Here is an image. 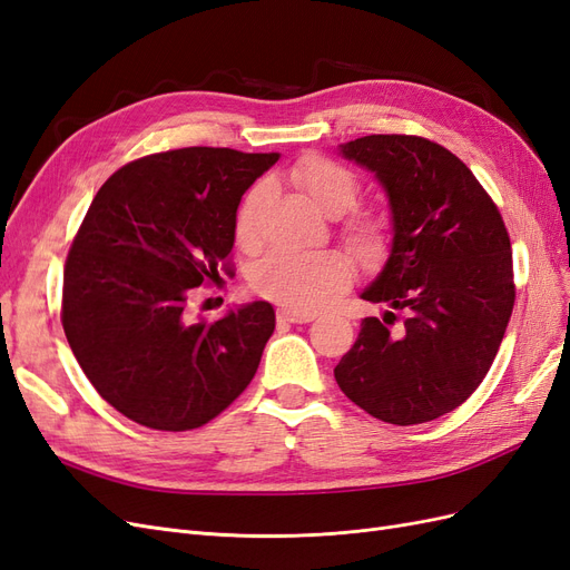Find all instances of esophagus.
<instances>
[{
  "label": "esophagus",
  "mask_w": 570,
  "mask_h": 570,
  "mask_svg": "<svg viewBox=\"0 0 570 570\" xmlns=\"http://www.w3.org/2000/svg\"><path fill=\"white\" fill-rule=\"evenodd\" d=\"M316 314L314 312H295V308H278V321L285 323H308L314 321Z\"/></svg>",
  "instance_id": "esophagus-1"
}]
</instances>
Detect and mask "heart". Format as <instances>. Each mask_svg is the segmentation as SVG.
Returning <instances> with one entry per match:
<instances>
[{"mask_svg":"<svg viewBox=\"0 0 570 570\" xmlns=\"http://www.w3.org/2000/svg\"><path fill=\"white\" fill-rule=\"evenodd\" d=\"M289 180L325 216L347 214L358 199L361 185L350 168L325 157H306L289 170ZM264 202V187L245 195L235 214V239L243 247L254 243V218ZM344 243L352 252L375 262L390 243V220L377 212H356L344 220ZM350 262L337 252H268L252 271V287L295 312H316L340 289L350 285Z\"/></svg>","mask_w":570,"mask_h":570,"instance_id":"heart-1","label":"heart"}]
</instances>
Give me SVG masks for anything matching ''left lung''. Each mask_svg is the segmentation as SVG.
Instances as JSON below:
<instances>
[{
	"mask_svg": "<svg viewBox=\"0 0 570 570\" xmlns=\"http://www.w3.org/2000/svg\"><path fill=\"white\" fill-rule=\"evenodd\" d=\"M371 170L392 212L383 271L361 299L368 316L335 381L371 416L435 421L488 375L513 312L511 243L502 214L450 149L416 135H366L340 145Z\"/></svg>",
	"mask_w": 570,
	"mask_h": 570,
	"instance_id": "left-lung-1",
	"label": "left lung"
}]
</instances>
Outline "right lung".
Instances as JSON below:
<instances>
[{
	"mask_svg": "<svg viewBox=\"0 0 570 570\" xmlns=\"http://www.w3.org/2000/svg\"><path fill=\"white\" fill-rule=\"evenodd\" d=\"M278 159L170 149L130 161L99 187L66 258L61 323L82 373L130 421L183 433L252 383L275 331L273 306L252 302L193 321L187 299L218 278L239 199Z\"/></svg>",
	"mask_w": 570,
	"mask_h": 570,
	"instance_id": "1",
	"label": "right lung"
}]
</instances>
